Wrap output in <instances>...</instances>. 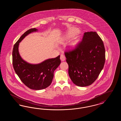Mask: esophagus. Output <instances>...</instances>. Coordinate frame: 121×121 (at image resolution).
<instances>
[{
    "instance_id": "34e87169",
    "label": "esophagus",
    "mask_w": 121,
    "mask_h": 121,
    "mask_svg": "<svg viewBox=\"0 0 121 121\" xmlns=\"http://www.w3.org/2000/svg\"><path fill=\"white\" fill-rule=\"evenodd\" d=\"M66 59V57L65 56L63 55V54H61L60 56V59L62 61H64Z\"/></svg>"
}]
</instances>
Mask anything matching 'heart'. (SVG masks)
Instances as JSON below:
<instances>
[{"label": "heart", "instance_id": "b5f03b06", "mask_svg": "<svg viewBox=\"0 0 121 121\" xmlns=\"http://www.w3.org/2000/svg\"><path fill=\"white\" fill-rule=\"evenodd\" d=\"M78 33V30L76 28H72V29H69L67 31L66 34L63 37V39H62V43H63V42L66 41L70 39L73 38L75 35H76ZM78 43V40L77 39H76L73 41L71 43V46L72 47H74L77 45Z\"/></svg>", "mask_w": 121, "mask_h": 121}]
</instances>
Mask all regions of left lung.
Returning a JSON list of instances; mask_svg holds the SVG:
<instances>
[{
    "label": "left lung",
    "mask_w": 121,
    "mask_h": 121,
    "mask_svg": "<svg viewBox=\"0 0 121 121\" xmlns=\"http://www.w3.org/2000/svg\"><path fill=\"white\" fill-rule=\"evenodd\" d=\"M64 53L69 77L78 86L92 84L104 68L105 49L103 41L96 32L85 33L75 48Z\"/></svg>",
    "instance_id": "left-lung-1"
}]
</instances>
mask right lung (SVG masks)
<instances>
[{
    "mask_svg": "<svg viewBox=\"0 0 121 121\" xmlns=\"http://www.w3.org/2000/svg\"><path fill=\"white\" fill-rule=\"evenodd\" d=\"M37 29H31L25 32L14 44L12 52L14 70L21 81L26 86L33 90H41L50 85L53 73L61 63L60 55L45 60L37 64L28 63L21 58L18 52L19 43L25 36Z\"/></svg>",
    "mask_w": 121,
    "mask_h": 121,
    "instance_id": "right-lung-1",
    "label": "right lung"
}]
</instances>
